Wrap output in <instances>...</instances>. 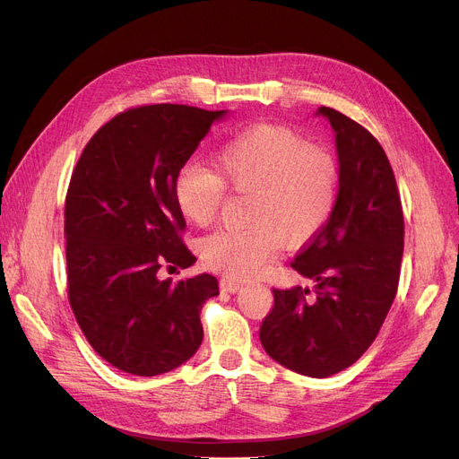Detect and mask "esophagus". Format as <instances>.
<instances>
[{
	"label": "esophagus",
	"mask_w": 459,
	"mask_h": 459,
	"mask_svg": "<svg viewBox=\"0 0 459 459\" xmlns=\"http://www.w3.org/2000/svg\"><path fill=\"white\" fill-rule=\"evenodd\" d=\"M220 287L221 290H226V293H238V290L243 287V283L231 280V277H221Z\"/></svg>",
	"instance_id": "1"
}]
</instances>
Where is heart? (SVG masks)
<instances>
[{
	"label": "heart",
	"mask_w": 459,
	"mask_h": 459,
	"mask_svg": "<svg viewBox=\"0 0 459 459\" xmlns=\"http://www.w3.org/2000/svg\"><path fill=\"white\" fill-rule=\"evenodd\" d=\"M214 162L218 174L193 160L182 164L174 178V201L187 221L204 228L218 214L224 184L251 191L248 226L216 231L201 243L203 262L226 275H260L281 241L308 243L337 204V159L285 126L256 124L238 132L218 147Z\"/></svg>",
	"instance_id": "b5f03b06"
}]
</instances>
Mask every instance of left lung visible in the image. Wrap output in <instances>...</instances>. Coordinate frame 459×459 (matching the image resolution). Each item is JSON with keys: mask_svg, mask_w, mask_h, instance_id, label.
Wrapping results in <instances>:
<instances>
[{"mask_svg": "<svg viewBox=\"0 0 459 459\" xmlns=\"http://www.w3.org/2000/svg\"><path fill=\"white\" fill-rule=\"evenodd\" d=\"M329 120L339 159V195L327 224L290 264L310 289H273L260 342L277 364L308 377L335 375L362 356L394 300L404 218L394 174L379 142L339 110Z\"/></svg>", "mask_w": 459, "mask_h": 459, "instance_id": "1", "label": "left lung"}]
</instances>
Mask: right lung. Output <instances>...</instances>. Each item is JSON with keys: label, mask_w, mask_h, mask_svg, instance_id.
<instances>
[{"label": "right lung", "mask_w": 459, "mask_h": 459, "mask_svg": "<svg viewBox=\"0 0 459 459\" xmlns=\"http://www.w3.org/2000/svg\"><path fill=\"white\" fill-rule=\"evenodd\" d=\"M228 110L149 105L97 130L65 203L68 300L88 342L110 366L152 377L197 352L203 304L218 280L199 273L172 283L162 266L189 268L179 239L186 220L174 178Z\"/></svg>", "instance_id": "add662e5"}]
</instances>
